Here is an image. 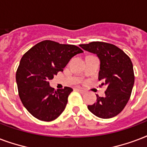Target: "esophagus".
Listing matches in <instances>:
<instances>
[{"instance_id": "1", "label": "esophagus", "mask_w": 147, "mask_h": 147, "mask_svg": "<svg viewBox=\"0 0 147 147\" xmlns=\"http://www.w3.org/2000/svg\"><path fill=\"white\" fill-rule=\"evenodd\" d=\"M77 90H78V91L80 92V93H82V94H85V93H86V91H85L84 90H82L80 89V88H77Z\"/></svg>"}]
</instances>
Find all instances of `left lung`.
Returning a JSON list of instances; mask_svg holds the SVG:
<instances>
[{
  "mask_svg": "<svg viewBox=\"0 0 147 147\" xmlns=\"http://www.w3.org/2000/svg\"><path fill=\"white\" fill-rule=\"evenodd\" d=\"M80 47L98 57V79L103 81L101 86H107L105 96L96 95V102L87 106L88 110L100 118H112L123 110L131 95L134 84L131 60L121 49L105 42L94 41Z\"/></svg>",
  "mask_w": 147,
  "mask_h": 147,
  "instance_id": "obj_1",
  "label": "left lung"
}]
</instances>
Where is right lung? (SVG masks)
<instances>
[{
	"instance_id": "add662e5",
	"label": "right lung",
	"mask_w": 147,
	"mask_h": 147,
	"mask_svg": "<svg viewBox=\"0 0 147 147\" xmlns=\"http://www.w3.org/2000/svg\"><path fill=\"white\" fill-rule=\"evenodd\" d=\"M84 51L78 47L44 40L25 53L16 73L18 94L23 105L30 114L42 121H52L63 113L72 88L57 90L50 86L59 71L70 60Z\"/></svg>"
}]
</instances>
